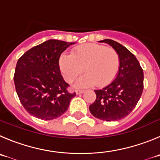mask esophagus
<instances>
[{
  "label": "esophagus",
  "instance_id": "34e87169",
  "mask_svg": "<svg viewBox=\"0 0 160 160\" xmlns=\"http://www.w3.org/2000/svg\"><path fill=\"white\" fill-rule=\"evenodd\" d=\"M83 92H84L83 90H77V92H76V93H77V95H80V94H83Z\"/></svg>",
  "mask_w": 160,
  "mask_h": 160
}]
</instances>
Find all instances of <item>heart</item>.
Returning a JSON list of instances; mask_svg holds the SVG:
<instances>
[{
	"instance_id": "heart-1",
	"label": "heart",
	"mask_w": 160,
	"mask_h": 160,
	"mask_svg": "<svg viewBox=\"0 0 160 160\" xmlns=\"http://www.w3.org/2000/svg\"><path fill=\"white\" fill-rule=\"evenodd\" d=\"M59 67L67 82H72L84 68L86 74L77 80L78 87H91L95 83L98 86H106L117 76L120 57L114 49L88 43L79 46L72 54L61 55Z\"/></svg>"
}]
</instances>
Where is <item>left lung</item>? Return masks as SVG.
Wrapping results in <instances>:
<instances>
[{
  "instance_id": "left-lung-1",
  "label": "left lung",
  "mask_w": 160,
  "mask_h": 160,
  "mask_svg": "<svg viewBox=\"0 0 160 160\" xmlns=\"http://www.w3.org/2000/svg\"><path fill=\"white\" fill-rule=\"evenodd\" d=\"M110 45L120 57V67L114 80L100 90L90 105L91 114L106 122L118 121L130 114L141 98L144 72L136 57L120 43L111 39L98 41Z\"/></svg>"
}]
</instances>
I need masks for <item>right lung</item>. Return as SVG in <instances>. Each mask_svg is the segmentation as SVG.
<instances>
[{"instance_id":"obj_1","label":"right lung","mask_w":160,"mask_h":160,"mask_svg":"<svg viewBox=\"0 0 160 160\" xmlns=\"http://www.w3.org/2000/svg\"><path fill=\"white\" fill-rule=\"evenodd\" d=\"M76 42L50 39L28 50L18 60L14 74L16 93L25 110L42 120H52L65 113L76 93L61 75L59 58Z\"/></svg>"}]
</instances>
